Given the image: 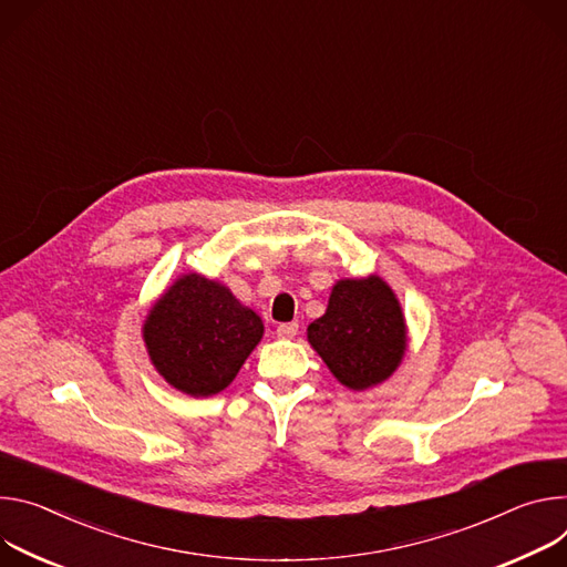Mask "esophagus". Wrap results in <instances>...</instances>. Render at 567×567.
<instances>
[{
	"instance_id": "esophagus-1",
	"label": "esophagus",
	"mask_w": 567,
	"mask_h": 567,
	"mask_svg": "<svg viewBox=\"0 0 567 567\" xmlns=\"http://www.w3.org/2000/svg\"><path fill=\"white\" fill-rule=\"evenodd\" d=\"M297 331H299V324H297V322H286V324H279V327H277V336H279L281 340L295 338Z\"/></svg>"
}]
</instances>
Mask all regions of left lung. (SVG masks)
<instances>
[{
    "instance_id": "8db88e82",
    "label": "left lung",
    "mask_w": 567,
    "mask_h": 567,
    "mask_svg": "<svg viewBox=\"0 0 567 567\" xmlns=\"http://www.w3.org/2000/svg\"><path fill=\"white\" fill-rule=\"evenodd\" d=\"M312 344L349 390L383 383L405 353V322L390 286L379 279L338 281L329 308L308 327Z\"/></svg>"
}]
</instances>
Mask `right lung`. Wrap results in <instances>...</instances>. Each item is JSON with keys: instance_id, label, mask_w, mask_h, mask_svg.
I'll return each mask as SVG.
<instances>
[{"instance_id": "add662e5", "label": "right lung", "mask_w": 567, "mask_h": 567, "mask_svg": "<svg viewBox=\"0 0 567 567\" xmlns=\"http://www.w3.org/2000/svg\"><path fill=\"white\" fill-rule=\"evenodd\" d=\"M261 336L257 312L200 275L177 279L144 324L153 364L173 388L192 396L225 390Z\"/></svg>"}]
</instances>
